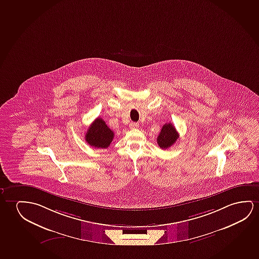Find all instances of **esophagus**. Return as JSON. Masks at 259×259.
<instances>
[{
  "mask_svg": "<svg viewBox=\"0 0 259 259\" xmlns=\"http://www.w3.org/2000/svg\"><path fill=\"white\" fill-rule=\"evenodd\" d=\"M129 126H130V128H132V129H136V128L139 127V124H138V123H134V122H133V123L130 124Z\"/></svg>",
  "mask_w": 259,
  "mask_h": 259,
  "instance_id": "obj_1",
  "label": "esophagus"
}]
</instances>
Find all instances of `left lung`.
<instances>
[{
	"label": "left lung",
	"mask_w": 259,
	"mask_h": 259,
	"mask_svg": "<svg viewBox=\"0 0 259 259\" xmlns=\"http://www.w3.org/2000/svg\"><path fill=\"white\" fill-rule=\"evenodd\" d=\"M178 138H179V135L177 133V129L171 123H169L163 125L161 131L157 138V143L158 146L165 150L172 146Z\"/></svg>",
	"instance_id": "left-lung-1"
}]
</instances>
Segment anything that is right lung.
<instances>
[{
    "label": "right lung",
    "mask_w": 259,
    "mask_h": 259,
    "mask_svg": "<svg viewBox=\"0 0 259 259\" xmlns=\"http://www.w3.org/2000/svg\"><path fill=\"white\" fill-rule=\"evenodd\" d=\"M114 138V132L106 124L105 121L98 117L91 124L85 135V141L90 146L107 149Z\"/></svg>",
    "instance_id": "right-lung-1"
}]
</instances>
